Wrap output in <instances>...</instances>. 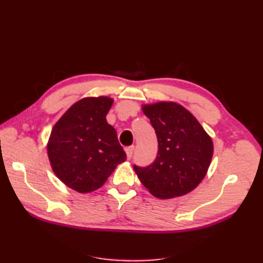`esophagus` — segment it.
I'll use <instances>...</instances> for the list:
<instances>
[{
	"label": "esophagus",
	"mask_w": 263,
	"mask_h": 263,
	"mask_svg": "<svg viewBox=\"0 0 263 263\" xmlns=\"http://www.w3.org/2000/svg\"><path fill=\"white\" fill-rule=\"evenodd\" d=\"M125 150H126V154H127V159H128V160H130V159H132V157H133V154H134V150H135V147H134V146H132V147H128V148H126Z\"/></svg>",
	"instance_id": "1"
}]
</instances>
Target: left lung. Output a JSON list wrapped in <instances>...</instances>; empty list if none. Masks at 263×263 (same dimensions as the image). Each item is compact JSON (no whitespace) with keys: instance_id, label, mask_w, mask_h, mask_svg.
<instances>
[{"instance_id":"left-lung-1","label":"left lung","mask_w":263,"mask_h":263,"mask_svg":"<svg viewBox=\"0 0 263 263\" xmlns=\"http://www.w3.org/2000/svg\"><path fill=\"white\" fill-rule=\"evenodd\" d=\"M158 139V154L147 166L134 164L140 182L158 198H172L194 190L213 157V141L197 119L176 103L142 106Z\"/></svg>"}]
</instances>
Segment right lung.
I'll return each instance as SVG.
<instances>
[{
	"label": "right lung",
	"instance_id": "1",
	"mask_svg": "<svg viewBox=\"0 0 263 263\" xmlns=\"http://www.w3.org/2000/svg\"><path fill=\"white\" fill-rule=\"evenodd\" d=\"M113 100L105 97L77 102L55 123L48 142L52 170L80 193L98 190L126 160L116 130L106 122Z\"/></svg>",
	"mask_w": 263,
	"mask_h": 263
}]
</instances>
